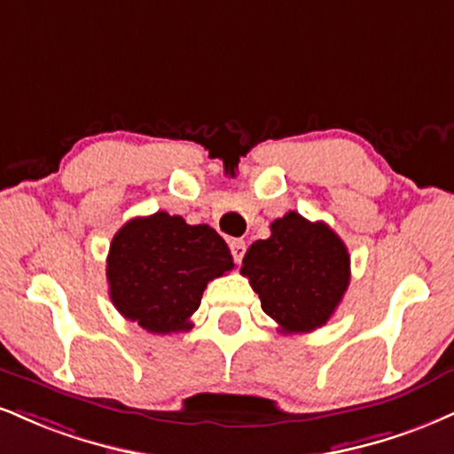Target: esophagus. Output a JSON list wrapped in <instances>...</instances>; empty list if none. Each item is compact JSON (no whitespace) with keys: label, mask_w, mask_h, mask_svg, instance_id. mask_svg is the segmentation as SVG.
<instances>
[{"label":"esophagus","mask_w":454,"mask_h":454,"mask_svg":"<svg viewBox=\"0 0 454 454\" xmlns=\"http://www.w3.org/2000/svg\"><path fill=\"white\" fill-rule=\"evenodd\" d=\"M231 251H232V258L237 264H241L245 251H247V245H245V241H241V239H232L231 241Z\"/></svg>","instance_id":"34e87169"}]
</instances>
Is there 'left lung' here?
I'll return each mask as SVG.
<instances>
[{
  "label": "left lung",
  "mask_w": 454,
  "mask_h": 454,
  "mask_svg": "<svg viewBox=\"0 0 454 454\" xmlns=\"http://www.w3.org/2000/svg\"><path fill=\"white\" fill-rule=\"evenodd\" d=\"M241 275L283 334H298L334 315L351 279V258L327 223L289 211L270 223L269 239L247 249Z\"/></svg>",
  "instance_id": "obj_1"
}]
</instances>
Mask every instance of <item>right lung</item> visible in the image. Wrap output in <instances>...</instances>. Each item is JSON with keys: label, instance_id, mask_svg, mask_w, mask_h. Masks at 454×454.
<instances>
[{"label": "right lung", "instance_id": "obj_1", "mask_svg": "<svg viewBox=\"0 0 454 454\" xmlns=\"http://www.w3.org/2000/svg\"><path fill=\"white\" fill-rule=\"evenodd\" d=\"M234 269L231 249L207 223L158 211L124 223L107 255L109 298L152 334L192 327L207 283Z\"/></svg>", "mask_w": 454, "mask_h": 454}]
</instances>
